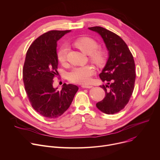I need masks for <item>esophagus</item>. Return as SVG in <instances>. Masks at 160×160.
Instances as JSON below:
<instances>
[{
	"label": "esophagus",
	"instance_id": "obj_1",
	"mask_svg": "<svg viewBox=\"0 0 160 160\" xmlns=\"http://www.w3.org/2000/svg\"><path fill=\"white\" fill-rule=\"evenodd\" d=\"M82 87L84 88H91L93 87V86L87 84V85H82Z\"/></svg>",
	"mask_w": 160,
	"mask_h": 160
}]
</instances>
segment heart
I'll return each mask as SVG.
<instances>
[{"label":"heart","mask_w":160,"mask_h":160,"mask_svg":"<svg viewBox=\"0 0 160 160\" xmlns=\"http://www.w3.org/2000/svg\"><path fill=\"white\" fill-rule=\"evenodd\" d=\"M74 44L85 54L90 55V60L98 66L104 64L107 54L104 50L97 49L99 47L98 42L90 37H82L78 39ZM68 46L63 44L57 53V58L60 63H64L67 60ZM95 68L90 65L74 67L67 74V78L71 82L86 84L89 82L92 76L95 74Z\"/></svg>","instance_id":"heart-1"}]
</instances>
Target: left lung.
<instances>
[{
    "instance_id": "left-lung-1",
    "label": "left lung",
    "mask_w": 160,
    "mask_h": 160,
    "mask_svg": "<svg viewBox=\"0 0 160 160\" xmlns=\"http://www.w3.org/2000/svg\"><path fill=\"white\" fill-rule=\"evenodd\" d=\"M88 28L101 35L109 55L99 74L103 82H108L100 86L105 96L96 106L105 114H114L125 108L133 93L136 78L133 57L125 42L115 33L101 27Z\"/></svg>"
}]
</instances>
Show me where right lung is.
I'll return each instance as SVG.
<instances>
[{"instance_id":"1","label":"right lung","mask_w":160,"mask_h":160,"mask_svg":"<svg viewBox=\"0 0 160 160\" xmlns=\"http://www.w3.org/2000/svg\"><path fill=\"white\" fill-rule=\"evenodd\" d=\"M70 30H51L30 46L23 68L25 89L32 108L48 118H57L70 107L78 90L74 84H63L61 91L54 88L57 71V41Z\"/></svg>"}]
</instances>
